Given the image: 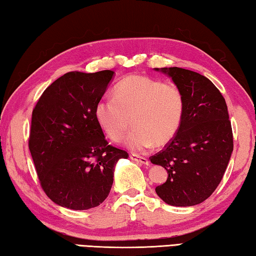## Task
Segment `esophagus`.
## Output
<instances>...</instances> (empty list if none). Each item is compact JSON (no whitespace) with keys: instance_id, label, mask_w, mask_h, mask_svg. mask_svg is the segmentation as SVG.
Returning <instances> with one entry per match:
<instances>
[{"instance_id":"1","label":"esophagus","mask_w":256,"mask_h":256,"mask_svg":"<svg viewBox=\"0 0 256 256\" xmlns=\"http://www.w3.org/2000/svg\"><path fill=\"white\" fill-rule=\"evenodd\" d=\"M130 158L132 161L137 162L138 164H144V166H148V160L144 156H138V154H132L130 156Z\"/></svg>"}]
</instances>
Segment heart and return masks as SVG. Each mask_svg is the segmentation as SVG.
I'll list each match as a JSON object with an SVG mask.
<instances>
[{
    "instance_id": "heart-1",
    "label": "heart",
    "mask_w": 256,
    "mask_h": 256,
    "mask_svg": "<svg viewBox=\"0 0 256 256\" xmlns=\"http://www.w3.org/2000/svg\"><path fill=\"white\" fill-rule=\"evenodd\" d=\"M114 98L104 96L95 106L100 129L113 142L122 140L132 124L126 145L144 152L156 143L163 146L178 132L184 116V96L177 86L142 74L116 84Z\"/></svg>"
}]
</instances>
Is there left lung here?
Masks as SVG:
<instances>
[{
  "label": "left lung",
  "instance_id": "1",
  "mask_svg": "<svg viewBox=\"0 0 256 256\" xmlns=\"http://www.w3.org/2000/svg\"><path fill=\"white\" fill-rule=\"evenodd\" d=\"M154 70L172 79L185 103L178 132L164 150L150 158L168 171L166 182L156 192L172 206H192L216 190L232 156L228 108L214 84L202 74L178 66Z\"/></svg>",
  "mask_w": 256,
  "mask_h": 256
}]
</instances>
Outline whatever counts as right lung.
<instances>
[{
  "label": "right lung",
  "instance_id": "add662e5",
  "mask_svg": "<svg viewBox=\"0 0 256 256\" xmlns=\"http://www.w3.org/2000/svg\"><path fill=\"white\" fill-rule=\"evenodd\" d=\"M113 77L111 70L66 74L32 111L29 150L42 188L62 208L98 206L111 190L116 162L128 158L108 144L94 113Z\"/></svg>",
  "mask_w": 256,
  "mask_h": 256
}]
</instances>
